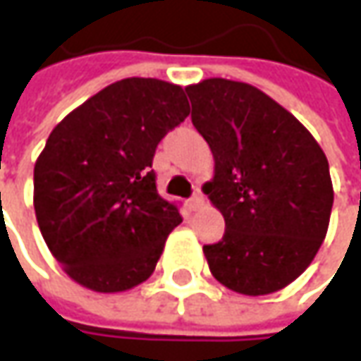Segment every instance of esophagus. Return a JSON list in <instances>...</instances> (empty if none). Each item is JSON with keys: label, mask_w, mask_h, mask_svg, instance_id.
<instances>
[{"label": "esophagus", "mask_w": 361, "mask_h": 361, "mask_svg": "<svg viewBox=\"0 0 361 361\" xmlns=\"http://www.w3.org/2000/svg\"><path fill=\"white\" fill-rule=\"evenodd\" d=\"M201 205H203V195H201L200 188H195V191H193V197L190 200V207L191 209H200Z\"/></svg>", "instance_id": "34e87169"}]
</instances>
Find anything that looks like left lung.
Here are the masks:
<instances>
[{
    "mask_svg": "<svg viewBox=\"0 0 361 361\" xmlns=\"http://www.w3.org/2000/svg\"><path fill=\"white\" fill-rule=\"evenodd\" d=\"M185 90L215 160L201 190L225 219L221 241L203 245L209 271L233 293H276L308 269L328 233L334 188L326 154L252 85L205 78Z\"/></svg>",
    "mask_w": 361,
    "mask_h": 361,
    "instance_id": "left-lung-1",
    "label": "left lung"
}]
</instances>
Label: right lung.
<instances>
[{"label": "right lung", "mask_w": 361, "mask_h": 361, "mask_svg": "<svg viewBox=\"0 0 361 361\" xmlns=\"http://www.w3.org/2000/svg\"><path fill=\"white\" fill-rule=\"evenodd\" d=\"M188 114L180 85L132 77L102 88L49 134L33 170L35 217L77 284L124 293L154 273L181 217L156 190L152 160Z\"/></svg>", "instance_id": "right-lung-1"}]
</instances>
